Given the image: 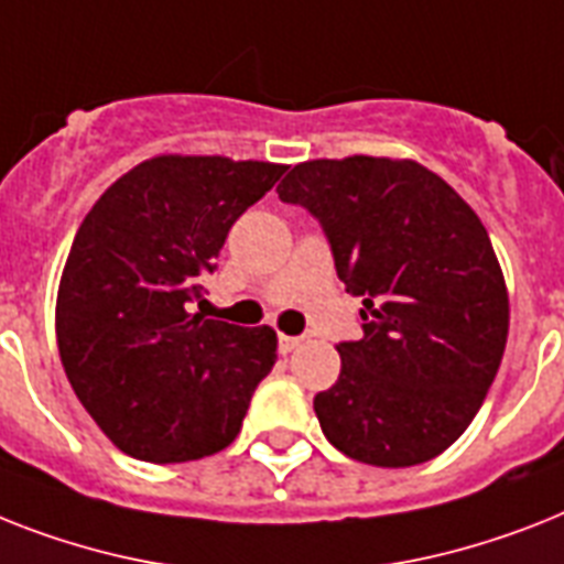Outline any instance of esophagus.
Segmentation results:
<instances>
[{"label":"esophagus","instance_id":"1","mask_svg":"<svg viewBox=\"0 0 564 564\" xmlns=\"http://www.w3.org/2000/svg\"><path fill=\"white\" fill-rule=\"evenodd\" d=\"M297 345H301V338L297 336H286V333L278 336V350H281V354H292V350H297Z\"/></svg>","mask_w":564,"mask_h":564}]
</instances>
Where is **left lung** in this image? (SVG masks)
Here are the masks:
<instances>
[{"label": "left lung", "mask_w": 564, "mask_h": 564, "mask_svg": "<svg viewBox=\"0 0 564 564\" xmlns=\"http://www.w3.org/2000/svg\"><path fill=\"white\" fill-rule=\"evenodd\" d=\"M283 203L327 231L338 278L361 297L359 341L315 416L359 464L416 466L466 432L505 359L510 295L487 228L414 159L347 155L295 164Z\"/></svg>", "instance_id": "left-lung-1"}]
</instances>
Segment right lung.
I'll return each instance as SVG.
<instances>
[{
    "mask_svg": "<svg viewBox=\"0 0 564 564\" xmlns=\"http://www.w3.org/2000/svg\"><path fill=\"white\" fill-rule=\"evenodd\" d=\"M286 164L153 155L100 194L57 290V350L77 400L121 452L148 464L217 455L240 434L278 359L272 327L194 313L203 274L242 210Z\"/></svg>",
    "mask_w": 564,
    "mask_h": 564,
    "instance_id": "right-lung-1",
    "label": "right lung"
}]
</instances>
